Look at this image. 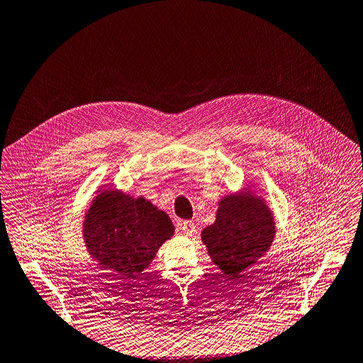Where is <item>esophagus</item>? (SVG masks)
<instances>
[{
    "instance_id": "1",
    "label": "esophagus",
    "mask_w": 363,
    "mask_h": 363,
    "mask_svg": "<svg viewBox=\"0 0 363 363\" xmlns=\"http://www.w3.org/2000/svg\"><path fill=\"white\" fill-rule=\"evenodd\" d=\"M181 230H182L185 236H192L194 232H195V224H194L191 220L182 221V223H181Z\"/></svg>"
}]
</instances>
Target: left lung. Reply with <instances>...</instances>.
<instances>
[{
	"label": "left lung",
	"instance_id": "1",
	"mask_svg": "<svg viewBox=\"0 0 363 363\" xmlns=\"http://www.w3.org/2000/svg\"><path fill=\"white\" fill-rule=\"evenodd\" d=\"M275 233L271 208L247 189L218 201L216 221L203 230L201 240L218 269L239 278L269 250Z\"/></svg>",
	"mask_w": 363,
	"mask_h": 363
}]
</instances>
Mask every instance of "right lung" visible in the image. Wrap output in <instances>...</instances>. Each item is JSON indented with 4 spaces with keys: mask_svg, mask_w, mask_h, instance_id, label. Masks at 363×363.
<instances>
[{
    "mask_svg": "<svg viewBox=\"0 0 363 363\" xmlns=\"http://www.w3.org/2000/svg\"><path fill=\"white\" fill-rule=\"evenodd\" d=\"M174 232L169 216L149 200L111 188L95 196L82 223L88 253L117 279H138Z\"/></svg>",
    "mask_w": 363,
    "mask_h": 363,
    "instance_id": "add662e5",
    "label": "right lung"
}]
</instances>
